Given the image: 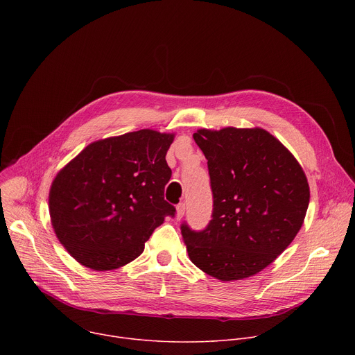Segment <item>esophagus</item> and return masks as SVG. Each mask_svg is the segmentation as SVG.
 <instances>
[{
    "mask_svg": "<svg viewBox=\"0 0 355 355\" xmlns=\"http://www.w3.org/2000/svg\"><path fill=\"white\" fill-rule=\"evenodd\" d=\"M184 214H185V204H184V202H181V204H178V205H177L175 219H177V220H180V219L184 216Z\"/></svg>",
    "mask_w": 355,
    "mask_h": 355,
    "instance_id": "esophagus-1",
    "label": "esophagus"
}]
</instances>
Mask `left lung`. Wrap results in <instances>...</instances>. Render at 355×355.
<instances>
[{
    "label": "left lung",
    "mask_w": 355,
    "mask_h": 355,
    "mask_svg": "<svg viewBox=\"0 0 355 355\" xmlns=\"http://www.w3.org/2000/svg\"><path fill=\"white\" fill-rule=\"evenodd\" d=\"M193 140L208 160L212 219L181 234L191 261L220 281L270 266L292 243L309 207V184L291 151L267 130L199 129Z\"/></svg>",
    "instance_id": "obj_1"
}]
</instances>
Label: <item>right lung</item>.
Wrapping results in <instances>:
<instances>
[{
  "label": "right lung",
  "mask_w": 355,
  "mask_h": 355,
  "mask_svg": "<svg viewBox=\"0 0 355 355\" xmlns=\"http://www.w3.org/2000/svg\"><path fill=\"white\" fill-rule=\"evenodd\" d=\"M171 133L129 132L88 144L59 171L49 212L59 241L80 264L108 271L139 257L175 208L164 199Z\"/></svg>",
  "instance_id": "1"
}]
</instances>
